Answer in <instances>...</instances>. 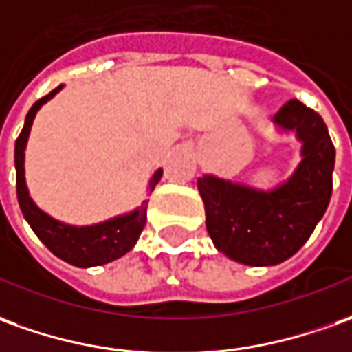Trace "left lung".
I'll return each instance as SVG.
<instances>
[{"label": "left lung", "mask_w": 352, "mask_h": 352, "mask_svg": "<svg viewBox=\"0 0 352 352\" xmlns=\"http://www.w3.org/2000/svg\"><path fill=\"white\" fill-rule=\"evenodd\" d=\"M274 124L301 142V162L287 180L272 190L212 174L197 180L212 243L247 266H274L293 256L307 243L331 197L336 147L322 116L292 99L274 116Z\"/></svg>", "instance_id": "1"}]
</instances>
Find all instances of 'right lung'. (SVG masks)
I'll return each instance as SVG.
<instances>
[{"instance_id": "right-lung-1", "label": "right lung", "mask_w": 352, "mask_h": 352, "mask_svg": "<svg viewBox=\"0 0 352 352\" xmlns=\"http://www.w3.org/2000/svg\"><path fill=\"white\" fill-rule=\"evenodd\" d=\"M63 89V84L50 91L45 98L38 99L28 115L24 118V126L21 135L14 142V168H16V197L23 210L26 222L30 224L34 234L40 237L43 245L50 249L55 256L63 258L65 263L78 266V268H91L101 264L113 263L116 258L124 256L140 239V234L147 222V199L142 201L140 207L134 210L120 214V217L109 218L105 222L91 224V226H72L65 224L57 218L50 217L38 207L28 193L26 178H24V149L28 144V135L32 128L36 113L42 109L55 94ZM162 176V168L155 172L147 186V193L155 190Z\"/></svg>"}]
</instances>
